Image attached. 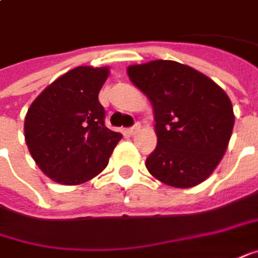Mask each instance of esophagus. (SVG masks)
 <instances>
[{
  "label": "esophagus",
  "mask_w": 258,
  "mask_h": 258,
  "mask_svg": "<svg viewBox=\"0 0 258 258\" xmlns=\"http://www.w3.org/2000/svg\"><path fill=\"white\" fill-rule=\"evenodd\" d=\"M140 128H141V125H140V122H136L131 128H128V133L130 136H134V134H137L138 131H140Z\"/></svg>",
  "instance_id": "esophagus-1"
}]
</instances>
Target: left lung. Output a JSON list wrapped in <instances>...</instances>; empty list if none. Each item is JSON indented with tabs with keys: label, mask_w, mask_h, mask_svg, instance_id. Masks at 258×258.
<instances>
[{
	"label": "left lung",
	"mask_w": 258,
	"mask_h": 258,
	"mask_svg": "<svg viewBox=\"0 0 258 258\" xmlns=\"http://www.w3.org/2000/svg\"><path fill=\"white\" fill-rule=\"evenodd\" d=\"M127 73L154 110L157 147L146 160L150 174L177 188L209 178L234 127L224 90L200 71L170 59L130 66Z\"/></svg>",
	"instance_id": "8db88e82"
}]
</instances>
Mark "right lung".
Returning a JSON list of instances; mask_svg holds the SVG:
<instances>
[{
	"instance_id": "add662e5",
	"label": "right lung",
	"mask_w": 258,
	"mask_h": 258,
	"mask_svg": "<svg viewBox=\"0 0 258 258\" xmlns=\"http://www.w3.org/2000/svg\"><path fill=\"white\" fill-rule=\"evenodd\" d=\"M110 70L77 67L57 78L30 105L25 143L41 171L55 182L78 185L108 164L120 133L105 127L98 93Z\"/></svg>"
}]
</instances>
